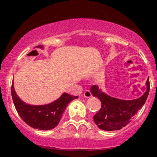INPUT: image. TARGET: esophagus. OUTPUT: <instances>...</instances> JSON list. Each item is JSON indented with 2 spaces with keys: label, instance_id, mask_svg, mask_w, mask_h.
<instances>
[{
  "label": "esophagus",
  "instance_id": "34e87169",
  "mask_svg": "<svg viewBox=\"0 0 157 157\" xmlns=\"http://www.w3.org/2000/svg\"><path fill=\"white\" fill-rule=\"evenodd\" d=\"M83 95L86 98H90V97H92V94H91V93L90 92V91H89V90H86V91L84 92Z\"/></svg>",
  "mask_w": 157,
  "mask_h": 157
}]
</instances>
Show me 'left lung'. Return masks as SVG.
Instances as JSON below:
<instances>
[{
	"label": "left lung",
	"mask_w": 157,
	"mask_h": 157,
	"mask_svg": "<svg viewBox=\"0 0 157 157\" xmlns=\"http://www.w3.org/2000/svg\"><path fill=\"white\" fill-rule=\"evenodd\" d=\"M149 78L145 82V91L141 97L134 100H125L111 97L104 93L97 86L91 88L94 97L99 98L102 106L94 116V121L99 128L104 131L120 130L131 121V119L145 104L148 96Z\"/></svg>",
	"instance_id": "8db88e82"
}]
</instances>
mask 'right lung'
Instances as JSON below:
<instances>
[{
    "label": "right lung",
    "instance_id": "obj_1",
    "mask_svg": "<svg viewBox=\"0 0 157 157\" xmlns=\"http://www.w3.org/2000/svg\"><path fill=\"white\" fill-rule=\"evenodd\" d=\"M37 48L44 49L43 46H37ZM12 97L15 109L23 121L32 128L44 131L51 130L58 125L68 104L78 97L63 93L57 100L49 104L30 105L23 102L17 96L13 82L12 85Z\"/></svg>",
    "mask_w": 157,
    "mask_h": 157
}]
</instances>
